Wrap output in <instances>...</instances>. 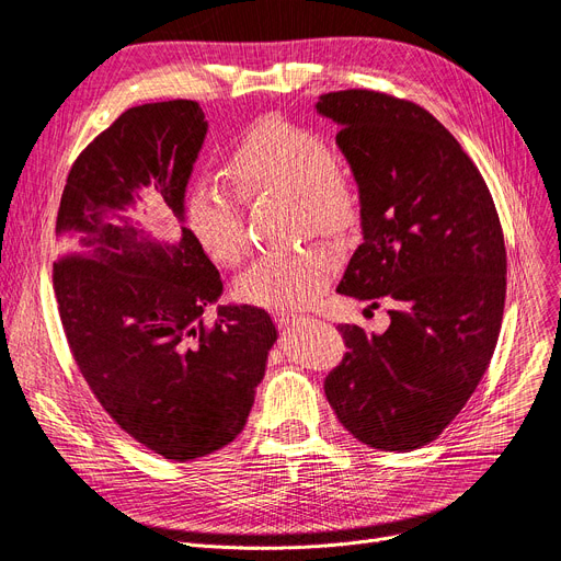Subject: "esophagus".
Returning a JSON list of instances; mask_svg holds the SVG:
<instances>
[{"mask_svg":"<svg viewBox=\"0 0 561 561\" xmlns=\"http://www.w3.org/2000/svg\"><path fill=\"white\" fill-rule=\"evenodd\" d=\"M300 319H302V317H298V314H294V312H277V314H275V323H277L279 328L296 325Z\"/></svg>","mask_w":561,"mask_h":561,"instance_id":"34e87169","label":"esophagus"}]
</instances>
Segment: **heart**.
I'll return each instance as SVG.
<instances>
[{
	"mask_svg": "<svg viewBox=\"0 0 561 561\" xmlns=\"http://www.w3.org/2000/svg\"><path fill=\"white\" fill-rule=\"evenodd\" d=\"M228 173L247 198H282L296 207L300 233L344 240L360 226L363 198L356 178L335 159L330 142L300 124L267 115L240 134L228 152ZM231 186L201 180L186 196V226L221 265H236L249 252L242 201ZM337 267L325 247L263 256L238 282L244 302L267 309L312 305Z\"/></svg>",
	"mask_w": 561,
	"mask_h": 561,
	"instance_id": "obj_1",
	"label": "heart"
}]
</instances>
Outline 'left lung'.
<instances>
[{"label": "left lung", "mask_w": 561, "mask_h": 561, "mask_svg": "<svg viewBox=\"0 0 561 561\" xmlns=\"http://www.w3.org/2000/svg\"><path fill=\"white\" fill-rule=\"evenodd\" d=\"M363 198V244L337 294L390 300V325L342 323L346 354L323 381L354 437L413 450L458 416L494 354L506 300V247L483 175L419 103L375 90L323 94Z\"/></svg>", "instance_id": "left-lung-1"}]
</instances>
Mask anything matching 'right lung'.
Wrapping results in <instances>:
<instances>
[{
	"label": "right lung",
	"mask_w": 561,
	"mask_h": 561,
	"mask_svg": "<svg viewBox=\"0 0 561 561\" xmlns=\"http://www.w3.org/2000/svg\"><path fill=\"white\" fill-rule=\"evenodd\" d=\"M205 131L196 101L122 113L73 161L55 228L53 286L82 379L129 437L175 462L242 432L277 330L252 305H221L207 325L224 286L190 228L180 242H159L106 213L152 184L182 221Z\"/></svg>",
	"instance_id": "obj_1"
}]
</instances>
